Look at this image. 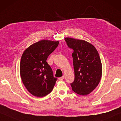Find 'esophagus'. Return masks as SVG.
<instances>
[{"label":"esophagus","mask_w":121,"mask_h":121,"mask_svg":"<svg viewBox=\"0 0 121 121\" xmlns=\"http://www.w3.org/2000/svg\"><path fill=\"white\" fill-rule=\"evenodd\" d=\"M65 78V76H62V77H59V78H58V79L59 80V81H62V80H63Z\"/></svg>","instance_id":"1"}]
</instances>
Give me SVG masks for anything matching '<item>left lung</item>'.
Listing matches in <instances>:
<instances>
[{
    "label": "left lung",
    "mask_w": 121,
    "mask_h": 121,
    "mask_svg": "<svg viewBox=\"0 0 121 121\" xmlns=\"http://www.w3.org/2000/svg\"><path fill=\"white\" fill-rule=\"evenodd\" d=\"M65 40L73 50L74 79L71 83L72 90L81 95L89 94L98 86L102 76V65L98 51L85 40L71 38Z\"/></svg>",
    "instance_id": "obj_1"
}]
</instances>
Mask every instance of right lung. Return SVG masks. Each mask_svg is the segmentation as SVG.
<instances>
[{
  "label": "right lung",
  "instance_id": "right-lung-1",
  "mask_svg": "<svg viewBox=\"0 0 121 121\" xmlns=\"http://www.w3.org/2000/svg\"><path fill=\"white\" fill-rule=\"evenodd\" d=\"M59 42L42 40L30 46L23 52L20 65V76L29 92L37 97H43L52 91L57 78L47 62L48 57Z\"/></svg>",
  "mask_w": 121,
  "mask_h": 121
}]
</instances>
